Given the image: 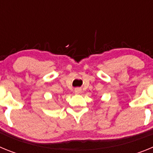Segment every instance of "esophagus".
<instances>
[{"label": "esophagus", "instance_id": "34e87169", "mask_svg": "<svg viewBox=\"0 0 153 153\" xmlns=\"http://www.w3.org/2000/svg\"><path fill=\"white\" fill-rule=\"evenodd\" d=\"M74 91H75L76 93H77V94H78V93H81L82 90H81V88H79V87H78V88H76Z\"/></svg>", "mask_w": 153, "mask_h": 153}]
</instances>
